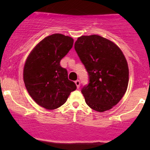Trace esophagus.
I'll list each match as a JSON object with an SVG mask.
<instances>
[{
	"label": "esophagus",
	"mask_w": 150,
	"mask_h": 150,
	"mask_svg": "<svg viewBox=\"0 0 150 150\" xmlns=\"http://www.w3.org/2000/svg\"><path fill=\"white\" fill-rule=\"evenodd\" d=\"M75 84H76V87H77V88H79V86H80V81H79V80H76V81H75Z\"/></svg>",
	"instance_id": "34e87169"
}]
</instances>
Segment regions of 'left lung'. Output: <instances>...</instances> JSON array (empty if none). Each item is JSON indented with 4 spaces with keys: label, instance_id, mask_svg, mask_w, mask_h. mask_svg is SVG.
Segmentation results:
<instances>
[{
    "label": "left lung",
    "instance_id": "1",
    "mask_svg": "<svg viewBox=\"0 0 150 150\" xmlns=\"http://www.w3.org/2000/svg\"><path fill=\"white\" fill-rule=\"evenodd\" d=\"M74 48L89 77L81 90L86 103L98 112L111 109L124 96L128 85V63L122 50L96 34L78 38Z\"/></svg>",
    "mask_w": 150,
    "mask_h": 150
}]
</instances>
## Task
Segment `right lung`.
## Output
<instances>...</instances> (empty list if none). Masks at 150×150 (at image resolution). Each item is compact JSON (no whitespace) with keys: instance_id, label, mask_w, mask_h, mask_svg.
<instances>
[{"instance_id":"right-lung-1","label":"right lung","mask_w":150,"mask_h":150,"mask_svg":"<svg viewBox=\"0 0 150 150\" xmlns=\"http://www.w3.org/2000/svg\"><path fill=\"white\" fill-rule=\"evenodd\" d=\"M74 39L62 34L48 36L30 52L24 66L23 79L33 100L47 110L63 105L76 86L67 77L60 62L72 48Z\"/></svg>"}]
</instances>
